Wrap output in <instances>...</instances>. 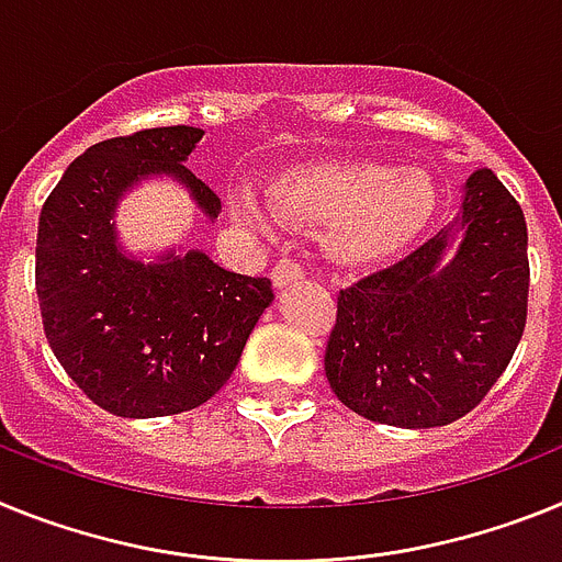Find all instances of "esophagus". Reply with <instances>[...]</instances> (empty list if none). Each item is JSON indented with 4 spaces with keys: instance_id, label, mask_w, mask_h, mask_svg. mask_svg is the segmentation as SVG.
<instances>
[{
    "instance_id": "1",
    "label": "esophagus",
    "mask_w": 562,
    "mask_h": 562,
    "mask_svg": "<svg viewBox=\"0 0 562 562\" xmlns=\"http://www.w3.org/2000/svg\"><path fill=\"white\" fill-rule=\"evenodd\" d=\"M302 266L296 260H291V257H282V260H277V266L271 268V280H274L277 288H285L291 285V282L302 280Z\"/></svg>"
}]
</instances>
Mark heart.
<instances>
[{
    "instance_id": "obj_1",
    "label": "heart",
    "mask_w": 562,
    "mask_h": 562,
    "mask_svg": "<svg viewBox=\"0 0 562 562\" xmlns=\"http://www.w3.org/2000/svg\"><path fill=\"white\" fill-rule=\"evenodd\" d=\"M268 203L285 226L325 232V246L341 266H373L404 251L427 228L438 189L418 166L345 160L280 175L268 187ZM228 209L248 232H271V217L248 192H234Z\"/></svg>"
}]
</instances>
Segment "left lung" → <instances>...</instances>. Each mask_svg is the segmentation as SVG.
<instances>
[{
    "label": "left lung",
    "instance_id": "8db88e82",
    "mask_svg": "<svg viewBox=\"0 0 562 562\" xmlns=\"http://www.w3.org/2000/svg\"><path fill=\"white\" fill-rule=\"evenodd\" d=\"M526 240L517 200L492 169L472 172L450 226L339 291L325 350L336 398L407 429L443 427L477 407L524 336Z\"/></svg>",
    "mask_w": 562,
    "mask_h": 562
}]
</instances>
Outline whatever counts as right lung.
Wrapping results in <instances>:
<instances>
[{
	"mask_svg": "<svg viewBox=\"0 0 562 562\" xmlns=\"http://www.w3.org/2000/svg\"><path fill=\"white\" fill-rule=\"evenodd\" d=\"M203 130L155 126L78 155L38 214L36 294L58 364L85 396L121 418L194 409L228 382L274 291L206 254L153 262L121 248L115 209L140 180L169 175L214 221L221 198L187 160Z\"/></svg>",
	"mask_w": 562,
	"mask_h": 562,
	"instance_id": "obj_1",
	"label": "right lung"
}]
</instances>
